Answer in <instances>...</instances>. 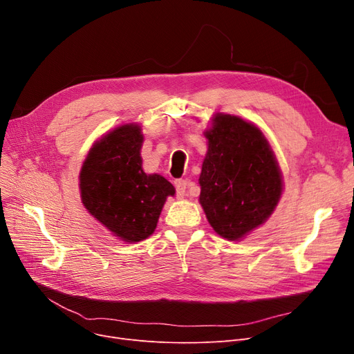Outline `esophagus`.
Instances as JSON below:
<instances>
[{
  "label": "esophagus",
  "instance_id": "34e87169",
  "mask_svg": "<svg viewBox=\"0 0 354 354\" xmlns=\"http://www.w3.org/2000/svg\"><path fill=\"white\" fill-rule=\"evenodd\" d=\"M175 188H176L178 195L183 196L185 194H187V189L189 188V180H187V179H176L175 180Z\"/></svg>",
  "mask_w": 354,
  "mask_h": 354
}]
</instances>
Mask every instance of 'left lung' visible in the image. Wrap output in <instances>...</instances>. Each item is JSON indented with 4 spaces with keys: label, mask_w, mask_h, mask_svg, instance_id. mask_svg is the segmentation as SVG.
Segmentation results:
<instances>
[{
    "label": "left lung",
    "mask_w": 354,
    "mask_h": 354,
    "mask_svg": "<svg viewBox=\"0 0 354 354\" xmlns=\"http://www.w3.org/2000/svg\"><path fill=\"white\" fill-rule=\"evenodd\" d=\"M208 152L199 176V203L214 231L239 241L263 225L283 192L272 149L255 124L216 113L203 132Z\"/></svg>",
    "instance_id": "1"
}]
</instances>
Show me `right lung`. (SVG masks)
<instances>
[{
	"label": "right lung",
	"mask_w": 354,
	"mask_h": 354,
	"mask_svg": "<svg viewBox=\"0 0 354 354\" xmlns=\"http://www.w3.org/2000/svg\"><path fill=\"white\" fill-rule=\"evenodd\" d=\"M139 124H122L97 140L82 166L80 196L84 208L126 243L151 236L167 196L169 180L142 169Z\"/></svg>",
	"instance_id": "obj_1"
}]
</instances>
